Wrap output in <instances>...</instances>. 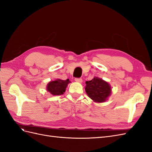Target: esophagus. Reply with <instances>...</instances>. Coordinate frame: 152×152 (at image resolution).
<instances>
[{
  "instance_id": "34e87169",
  "label": "esophagus",
  "mask_w": 152,
  "mask_h": 152,
  "mask_svg": "<svg viewBox=\"0 0 152 152\" xmlns=\"http://www.w3.org/2000/svg\"><path fill=\"white\" fill-rule=\"evenodd\" d=\"M75 80L77 82H79V83H81V82H82V79H81V78H75Z\"/></svg>"
}]
</instances>
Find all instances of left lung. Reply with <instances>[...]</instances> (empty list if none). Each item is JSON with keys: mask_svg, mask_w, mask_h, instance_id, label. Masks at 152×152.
Here are the masks:
<instances>
[{"mask_svg": "<svg viewBox=\"0 0 152 152\" xmlns=\"http://www.w3.org/2000/svg\"><path fill=\"white\" fill-rule=\"evenodd\" d=\"M85 90L89 97L94 102L103 103L111 94V86L102 79L94 77V79L86 82Z\"/></svg>", "mask_w": 152, "mask_h": 152, "instance_id": "left-lung-1", "label": "left lung"}]
</instances>
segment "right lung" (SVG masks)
<instances>
[{
	"label": "right lung",
	"instance_id": "obj_1",
	"mask_svg": "<svg viewBox=\"0 0 152 152\" xmlns=\"http://www.w3.org/2000/svg\"><path fill=\"white\" fill-rule=\"evenodd\" d=\"M70 82L69 79L65 80L57 79L54 81H50L47 86V91L54 96L63 94L66 91L68 84Z\"/></svg>",
	"mask_w": 152,
	"mask_h": 152
}]
</instances>
